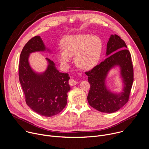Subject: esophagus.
I'll return each mask as SVG.
<instances>
[{
	"label": "esophagus",
	"instance_id": "1",
	"mask_svg": "<svg viewBox=\"0 0 149 149\" xmlns=\"http://www.w3.org/2000/svg\"><path fill=\"white\" fill-rule=\"evenodd\" d=\"M78 83L77 81H76L75 80H74L73 78H71L69 81V84L71 85V86H74V85H75L77 84Z\"/></svg>",
	"mask_w": 149,
	"mask_h": 149
}]
</instances>
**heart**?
<instances>
[{"label":"heart","mask_w":149,"mask_h":149,"mask_svg":"<svg viewBox=\"0 0 149 149\" xmlns=\"http://www.w3.org/2000/svg\"><path fill=\"white\" fill-rule=\"evenodd\" d=\"M63 51L57 57L60 63L66 66L74 56L77 65L83 70L93 68L97 64L102 52V42L96 36L88 34L69 35L61 41Z\"/></svg>","instance_id":"b5f03b06"}]
</instances>
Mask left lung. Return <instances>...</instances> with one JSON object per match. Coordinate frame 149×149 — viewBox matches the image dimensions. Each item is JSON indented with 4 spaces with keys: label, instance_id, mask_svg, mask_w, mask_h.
<instances>
[{
    "label": "left lung",
    "instance_id": "left-lung-1",
    "mask_svg": "<svg viewBox=\"0 0 149 149\" xmlns=\"http://www.w3.org/2000/svg\"><path fill=\"white\" fill-rule=\"evenodd\" d=\"M125 42L116 34H111L107 45L104 61L85 72L91 88L87 96L89 104L104 113H113L128 101L133 82L131 55ZM119 68L123 88L119 93L111 91L107 85V77L113 69Z\"/></svg>",
    "mask_w": 149,
    "mask_h": 149
}]
</instances>
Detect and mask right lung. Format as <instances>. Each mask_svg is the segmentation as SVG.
Masks as SVG:
<instances>
[{"mask_svg": "<svg viewBox=\"0 0 149 149\" xmlns=\"http://www.w3.org/2000/svg\"><path fill=\"white\" fill-rule=\"evenodd\" d=\"M36 52H53L44 44L40 36L30 40L23 47L20 57L19 76L26 102L31 109L43 116L51 117L59 113L67 104V93L71 89L68 74L60 72L56 64L45 58L46 69L35 71L29 57Z\"/></svg>", "mask_w": 149, "mask_h": 149, "instance_id": "obj_1", "label": "right lung"}]
</instances>
